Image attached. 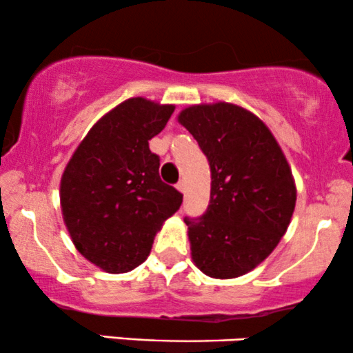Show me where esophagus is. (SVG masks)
<instances>
[{"label":"esophagus","mask_w":353,"mask_h":353,"mask_svg":"<svg viewBox=\"0 0 353 353\" xmlns=\"http://www.w3.org/2000/svg\"><path fill=\"white\" fill-rule=\"evenodd\" d=\"M176 188L180 190L181 193H185V190H186V183H185V180H180V181H178V183H176Z\"/></svg>","instance_id":"esophagus-1"}]
</instances>
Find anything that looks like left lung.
I'll return each instance as SVG.
<instances>
[{
    "label": "left lung",
    "mask_w": 353,
    "mask_h": 353,
    "mask_svg": "<svg viewBox=\"0 0 353 353\" xmlns=\"http://www.w3.org/2000/svg\"><path fill=\"white\" fill-rule=\"evenodd\" d=\"M178 120L211 172L208 208L198 218L185 216L194 264L216 279L246 274L271 254L291 223L296 185L288 160L269 128L233 103L188 107Z\"/></svg>",
    "instance_id": "obj_1"
}]
</instances>
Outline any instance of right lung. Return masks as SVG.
Segmentation results:
<instances>
[{
  "mask_svg": "<svg viewBox=\"0 0 353 353\" xmlns=\"http://www.w3.org/2000/svg\"><path fill=\"white\" fill-rule=\"evenodd\" d=\"M175 107L128 99L82 140L61 180V208L77 251L107 272H127L150 254L153 238L183 201L161 181L148 140Z\"/></svg>",
  "mask_w": 353,
  "mask_h": 353,
  "instance_id": "right-lung-1",
  "label": "right lung"
}]
</instances>
